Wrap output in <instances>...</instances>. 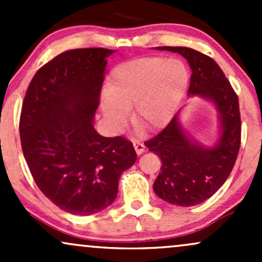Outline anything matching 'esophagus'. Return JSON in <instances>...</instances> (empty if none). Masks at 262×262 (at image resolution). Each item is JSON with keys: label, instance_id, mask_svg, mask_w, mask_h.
I'll use <instances>...</instances> for the list:
<instances>
[{"label": "esophagus", "instance_id": "obj_1", "mask_svg": "<svg viewBox=\"0 0 262 262\" xmlns=\"http://www.w3.org/2000/svg\"><path fill=\"white\" fill-rule=\"evenodd\" d=\"M133 145H134V149H135V151H137L138 155L143 154L144 150H145V145H144L143 141H140V140H134Z\"/></svg>", "mask_w": 262, "mask_h": 262}]
</instances>
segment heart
Here are the masks:
<instances>
[{"instance_id":"obj_1","label":"heart","mask_w":262,"mask_h":262,"mask_svg":"<svg viewBox=\"0 0 262 262\" xmlns=\"http://www.w3.org/2000/svg\"><path fill=\"white\" fill-rule=\"evenodd\" d=\"M189 82L188 69L181 60L148 56L117 66L101 100L104 118L121 129L134 107V121L159 129L167 124L181 103Z\"/></svg>"}]
</instances>
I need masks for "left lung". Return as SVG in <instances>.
<instances>
[{
  "mask_svg": "<svg viewBox=\"0 0 262 262\" xmlns=\"http://www.w3.org/2000/svg\"><path fill=\"white\" fill-rule=\"evenodd\" d=\"M158 49L179 53L187 60L192 70L188 95L214 102L221 118L222 135L214 148H202L189 140L177 114L160 133L145 141L161 160V172L152 186L155 193L175 206H196L223 186L235 165L242 141L239 98L222 69L208 55L186 47Z\"/></svg>",
  "mask_w": 262,
  "mask_h": 262,
  "instance_id": "1",
  "label": "left lung"
}]
</instances>
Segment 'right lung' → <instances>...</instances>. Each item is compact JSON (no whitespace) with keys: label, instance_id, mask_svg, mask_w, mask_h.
I'll return each mask as SVG.
<instances>
[{"label":"right lung","instance_id":"add662e5","mask_svg":"<svg viewBox=\"0 0 262 262\" xmlns=\"http://www.w3.org/2000/svg\"><path fill=\"white\" fill-rule=\"evenodd\" d=\"M112 53L83 48L59 54L37 71L22 104L19 135L29 171L44 196L71 214L111 206L119 177L137 160L130 140L93 128Z\"/></svg>","mask_w":262,"mask_h":262}]
</instances>
